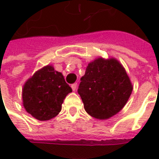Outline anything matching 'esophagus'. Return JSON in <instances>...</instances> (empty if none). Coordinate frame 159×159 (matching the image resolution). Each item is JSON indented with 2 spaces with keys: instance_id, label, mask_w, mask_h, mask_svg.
I'll list each match as a JSON object with an SVG mask.
<instances>
[{
  "instance_id": "1",
  "label": "esophagus",
  "mask_w": 159,
  "mask_h": 159,
  "mask_svg": "<svg viewBox=\"0 0 159 159\" xmlns=\"http://www.w3.org/2000/svg\"><path fill=\"white\" fill-rule=\"evenodd\" d=\"M71 89H72V90L73 91H75V90H76V87H77V83H73V84H71Z\"/></svg>"
}]
</instances>
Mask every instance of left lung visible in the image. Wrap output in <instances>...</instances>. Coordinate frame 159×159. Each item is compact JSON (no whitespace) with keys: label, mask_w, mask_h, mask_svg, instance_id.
Listing matches in <instances>:
<instances>
[{"label":"left lung","mask_w":159,"mask_h":159,"mask_svg":"<svg viewBox=\"0 0 159 159\" xmlns=\"http://www.w3.org/2000/svg\"><path fill=\"white\" fill-rule=\"evenodd\" d=\"M132 90L129 77L117 59L98 58L87 66L77 92L90 116L107 119L123 109Z\"/></svg>","instance_id":"left-lung-1"}]
</instances>
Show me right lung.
<instances>
[{
  "label": "right lung",
  "instance_id": "right-lung-1",
  "mask_svg": "<svg viewBox=\"0 0 159 159\" xmlns=\"http://www.w3.org/2000/svg\"><path fill=\"white\" fill-rule=\"evenodd\" d=\"M72 92L62 73L52 66L37 70L23 88V105L26 111L40 121L56 117L62 108L66 95Z\"/></svg>",
  "mask_w": 159,
  "mask_h": 159
}]
</instances>
